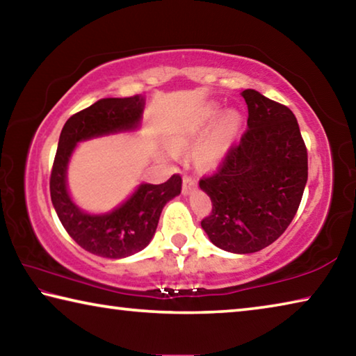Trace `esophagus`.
I'll return each mask as SVG.
<instances>
[{"instance_id":"esophagus-1","label":"esophagus","mask_w":356,"mask_h":356,"mask_svg":"<svg viewBox=\"0 0 356 356\" xmlns=\"http://www.w3.org/2000/svg\"><path fill=\"white\" fill-rule=\"evenodd\" d=\"M196 185V180L193 179L191 176H188V174H184V179H182V191L185 193V195H188V193L191 191L193 186Z\"/></svg>"}]
</instances>
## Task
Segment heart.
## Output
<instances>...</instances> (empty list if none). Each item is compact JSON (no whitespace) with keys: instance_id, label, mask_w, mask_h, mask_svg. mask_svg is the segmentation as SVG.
I'll return each mask as SVG.
<instances>
[{"instance_id":"1","label":"heart","mask_w":356,"mask_h":356,"mask_svg":"<svg viewBox=\"0 0 356 356\" xmlns=\"http://www.w3.org/2000/svg\"><path fill=\"white\" fill-rule=\"evenodd\" d=\"M237 124H238V119L236 114H227V116H225V119H222L221 122L218 135H216L215 140L202 150L201 160L204 163L213 165L221 159L222 154H225L229 140H231L232 135L236 134Z\"/></svg>"}]
</instances>
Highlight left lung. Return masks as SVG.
<instances>
[{
  "instance_id": "left-lung-1",
  "label": "left lung",
  "mask_w": 356,
  "mask_h": 356,
  "mask_svg": "<svg viewBox=\"0 0 356 356\" xmlns=\"http://www.w3.org/2000/svg\"><path fill=\"white\" fill-rule=\"evenodd\" d=\"M242 95L248 129L216 171L200 180L212 201L201 226L218 248L248 254L272 245L291 225L308 180V150L286 105L254 89Z\"/></svg>"
}]
</instances>
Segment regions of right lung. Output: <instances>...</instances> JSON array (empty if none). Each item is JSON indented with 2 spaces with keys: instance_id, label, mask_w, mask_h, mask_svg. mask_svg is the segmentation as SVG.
<instances>
[{
  "instance_id": "obj_1",
  "label": "right lung",
  "mask_w": 356,
  "mask_h": 356,
  "mask_svg": "<svg viewBox=\"0 0 356 356\" xmlns=\"http://www.w3.org/2000/svg\"><path fill=\"white\" fill-rule=\"evenodd\" d=\"M144 100L140 95L102 99L75 113L64 124L50 176V195L59 221L75 242L92 254L120 259L146 248L152 240L165 204L182 188L179 174L165 184L140 185L127 202L106 215H88L70 201L65 188L67 161L78 141L113 131L135 129L141 119Z\"/></svg>"
}]
</instances>
